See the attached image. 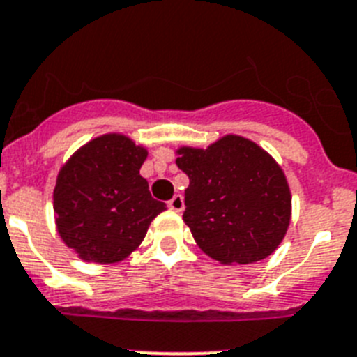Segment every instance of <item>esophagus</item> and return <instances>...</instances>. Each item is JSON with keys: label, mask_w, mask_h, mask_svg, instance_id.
I'll use <instances>...</instances> for the list:
<instances>
[{"label": "esophagus", "mask_w": 357, "mask_h": 357, "mask_svg": "<svg viewBox=\"0 0 357 357\" xmlns=\"http://www.w3.org/2000/svg\"><path fill=\"white\" fill-rule=\"evenodd\" d=\"M169 208H172L174 212H181L185 208V202L181 194H174V197L169 202Z\"/></svg>", "instance_id": "34e87169"}]
</instances>
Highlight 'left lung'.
Segmentation results:
<instances>
[{
    "label": "left lung",
    "instance_id": "obj_1",
    "mask_svg": "<svg viewBox=\"0 0 357 357\" xmlns=\"http://www.w3.org/2000/svg\"><path fill=\"white\" fill-rule=\"evenodd\" d=\"M176 165L190 181L183 221L206 256L248 265L283 241L292 196L281 167L261 146L229 134L206 149L181 146Z\"/></svg>",
    "mask_w": 357,
    "mask_h": 357
}]
</instances>
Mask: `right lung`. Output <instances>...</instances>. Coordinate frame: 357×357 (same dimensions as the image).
Here are the masks:
<instances>
[{"label": "right lung", "instance_id": "right-lung-1", "mask_svg": "<svg viewBox=\"0 0 357 357\" xmlns=\"http://www.w3.org/2000/svg\"><path fill=\"white\" fill-rule=\"evenodd\" d=\"M146 149L123 136L105 134L70 155L54 187V214L63 243L83 261L118 263L145 238L165 211L139 174Z\"/></svg>", "mask_w": 357, "mask_h": 357}]
</instances>
